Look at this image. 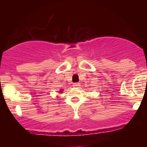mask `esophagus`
<instances>
[{"instance_id":"obj_1","label":"esophagus","mask_w":147,"mask_h":147,"mask_svg":"<svg viewBox=\"0 0 147 147\" xmlns=\"http://www.w3.org/2000/svg\"><path fill=\"white\" fill-rule=\"evenodd\" d=\"M72 86H73L74 88H78L80 87V84L78 83H75V84H72Z\"/></svg>"}]
</instances>
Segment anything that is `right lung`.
I'll return each mask as SVG.
<instances>
[{"label": "right lung", "mask_w": 147, "mask_h": 147, "mask_svg": "<svg viewBox=\"0 0 147 147\" xmlns=\"http://www.w3.org/2000/svg\"><path fill=\"white\" fill-rule=\"evenodd\" d=\"M63 92V89H60L59 91V92L60 94L62 93V92Z\"/></svg>", "instance_id": "obj_1"}]
</instances>
